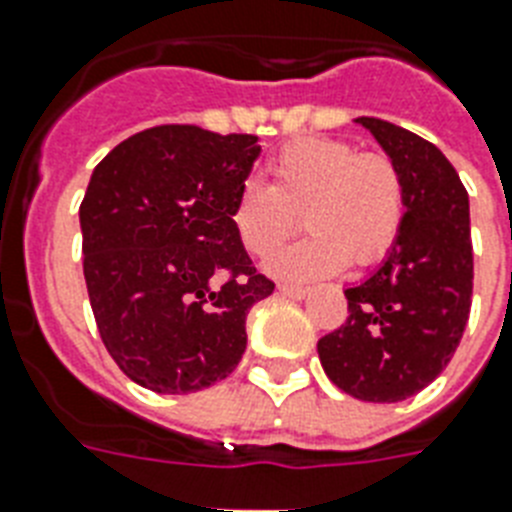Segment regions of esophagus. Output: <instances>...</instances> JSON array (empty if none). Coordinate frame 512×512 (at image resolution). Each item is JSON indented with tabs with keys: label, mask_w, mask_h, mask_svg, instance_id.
<instances>
[{
	"label": "esophagus",
	"mask_w": 512,
	"mask_h": 512,
	"mask_svg": "<svg viewBox=\"0 0 512 512\" xmlns=\"http://www.w3.org/2000/svg\"><path fill=\"white\" fill-rule=\"evenodd\" d=\"M278 294H284V297H289V299H302V297H307V289H305V286L281 284V286H278Z\"/></svg>",
	"instance_id": "34e87169"
}]
</instances>
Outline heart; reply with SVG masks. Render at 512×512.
<instances>
[{
  "label": "heart",
  "instance_id": "heart-1",
  "mask_svg": "<svg viewBox=\"0 0 512 512\" xmlns=\"http://www.w3.org/2000/svg\"><path fill=\"white\" fill-rule=\"evenodd\" d=\"M273 181L236 189L231 223L249 255H273L302 223L310 234L270 260L281 278L331 276L352 263L371 268L397 244L407 215L400 165L352 141L302 136L270 160Z\"/></svg>",
  "mask_w": 512,
  "mask_h": 512
}]
</instances>
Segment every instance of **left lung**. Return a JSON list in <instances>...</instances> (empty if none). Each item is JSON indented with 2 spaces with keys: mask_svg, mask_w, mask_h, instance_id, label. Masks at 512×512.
<instances>
[{
  "mask_svg": "<svg viewBox=\"0 0 512 512\" xmlns=\"http://www.w3.org/2000/svg\"><path fill=\"white\" fill-rule=\"evenodd\" d=\"M402 170L407 215L384 265L344 289L347 321L318 342L326 376L365 402L413 397L447 368L473 294L468 191L458 170L407 128L357 118Z\"/></svg>",
  "mask_w": 512,
  "mask_h": 512,
  "instance_id": "8db88e82",
  "label": "left lung"
}]
</instances>
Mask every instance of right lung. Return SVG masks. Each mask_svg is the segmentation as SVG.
<instances>
[{
  "instance_id": "right-lung-1",
  "label": "right lung",
  "mask_w": 512,
  "mask_h": 512,
  "mask_svg": "<svg viewBox=\"0 0 512 512\" xmlns=\"http://www.w3.org/2000/svg\"><path fill=\"white\" fill-rule=\"evenodd\" d=\"M257 157V136L173 123L128 136L91 173L83 278L107 352L144 389H207L247 350L249 307L276 289L231 223Z\"/></svg>"
}]
</instances>
